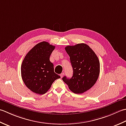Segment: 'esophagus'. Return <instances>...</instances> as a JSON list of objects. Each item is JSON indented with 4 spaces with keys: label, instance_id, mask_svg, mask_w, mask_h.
<instances>
[{
    "label": "esophagus",
    "instance_id": "34e87169",
    "mask_svg": "<svg viewBox=\"0 0 126 126\" xmlns=\"http://www.w3.org/2000/svg\"><path fill=\"white\" fill-rule=\"evenodd\" d=\"M63 74H64V73H61V74H60V77H61V78H63Z\"/></svg>",
    "mask_w": 126,
    "mask_h": 126
}]
</instances>
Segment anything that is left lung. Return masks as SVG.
<instances>
[{
	"label": "left lung",
	"mask_w": 126,
	"mask_h": 126,
	"mask_svg": "<svg viewBox=\"0 0 126 126\" xmlns=\"http://www.w3.org/2000/svg\"><path fill=\"white\" fill-rule=\"evenodd\" d=\"M65 50L70 56L73 74L71 78L65 76L63 80L74 93H83L91 88L98 79L100 71L98 58L85 43L67 46Z\"/></svg>",
	"instance_id": "left-lung-1"
}]
</instances>
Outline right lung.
<instances>
[{
  "label": "right lung",
  "mask_w": 126,
  "mask_h": 126,
  "mask_svg": "<svg viewBox=\"0 0 126 126\" xmlns=\"http://www.w3.org/2000/svg\"><path fill=\"white\" fill-rule=\"evenodd\" d=\"M55 46L43 41L35 45L27 53L21 65V76L27 88L34 93H46L60 76L54 71L50 56Z\"/></svg>",
  "instance_id": "add662e5"
}]
</instances>
